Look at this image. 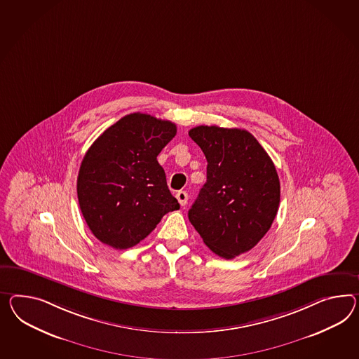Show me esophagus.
Here are the masks:
<instances>
[{"label":"esophagus","instance_id":"obj_1","mask_svg":"<svg viewBox=\"0 0 359 359\" xmlns=\"http://www.w3.org/2000/svg\"><path fill=\"white\" fill-rule=\"evenodd\" d=\"M175 198H177V201L178 203L184 207V204L187 203V199H189V195L186 191H178V193L175 194Z\"/></svg>","mask_w":359,"mask_h":359}]
</instances>
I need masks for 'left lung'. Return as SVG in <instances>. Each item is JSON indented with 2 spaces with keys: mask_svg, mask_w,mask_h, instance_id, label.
Wrapping results in <instances>:
<instances>
[{
  "mask_svg": "<svg viewBox=\"0 0 359 359\" xmlns=\"http://www.w3.org/2000/svg\"><path fill=\"white\" fill-rule=\"evenodd\" d=\"M190 138L207 158V182L189 220L212 251L233 259L257 246L276 217L280 181L266 149L246 130L196 126Z\"/></svg>",
  "mask_w": 359,
  "mask_h": 359,
  "instance_id": "1",
  "label": "left lung"
}]
</instances>
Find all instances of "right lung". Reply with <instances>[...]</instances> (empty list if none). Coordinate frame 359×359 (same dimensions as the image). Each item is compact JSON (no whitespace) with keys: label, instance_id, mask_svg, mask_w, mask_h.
<instances>
[{"label":"right lung","instance_id":"right-lung-1","mask_svg":"<svg viewBox=\"0 0 359 359\" xmlns=\"http://www.w3.org/2000/svg\"><path fill=\"white\" fill-rule=\"evenodd\" d=\"M170 121L131 113L105 130L83 157L76 193L93 236L117 250L146 238L180 204L157 161L175 138Z\"/></svg>","mask_w":359,"mask_h":359}]
</instances>
